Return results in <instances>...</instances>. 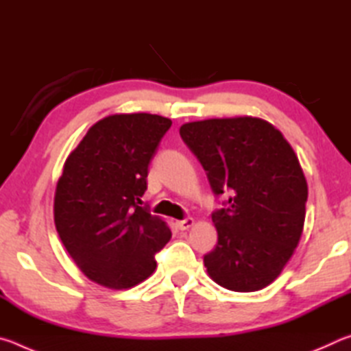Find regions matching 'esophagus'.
Masks as SVG:
<instances>
[{
    "label": "esophagus",
    "mask_w": 351,
    "mask_h": 351,
    "mask_svg": "<svg viewBox=\"0 0 351 351\" xmlns=\"http://www.w3.org/2000/svg\"><path fill=\"white\" fill-rule=\"evenodd\" d=\"M193 223H195V219H193L192 217H187V218L181 219V221H176V226H178V229L186 230V229H189V228H192Z\"/></svg>",
    "instance_id": "1"
}]
</instances>
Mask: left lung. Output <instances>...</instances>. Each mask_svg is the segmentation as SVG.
<instances>
[{"label": "left lung", "mask_w": 351, "mask_h": 351, "mask_svg": "<svg viewBox=\"0 0 351 351\" xmlns=\"http://www.w3.org/2000/svg\"><path fill=\"white\" fill-rule=\"evenodd\" d=\"M180 134L206 170L221 209L212 213L218 243L204 266L218 285L239 293L268 287L299 245L308 186L282 133L257 117L184 123Z\"/></svg>", "instance_id": "1"}]
</instances>
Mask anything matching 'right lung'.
I'll return each mask as SVG.
<instances>
[{
  "label": "right lung",
  "mask_w": 351,
  "mask_h": 351,
  "mask_svg": "<svg viewBox=\"0 0 351 351\" xmlns=\"http://www.w3.org/2000/svg\"><path fill=\"white\" fill-rule=\"evenodd\" d=\"M170 127V119L148 112L108 116L64 162L54 198L57 232L83 274L106 288L150 277L154 255L171 237L142 206L148 165Z\"/></svg>",
  "instance_id": "1"
}]
</instances>
